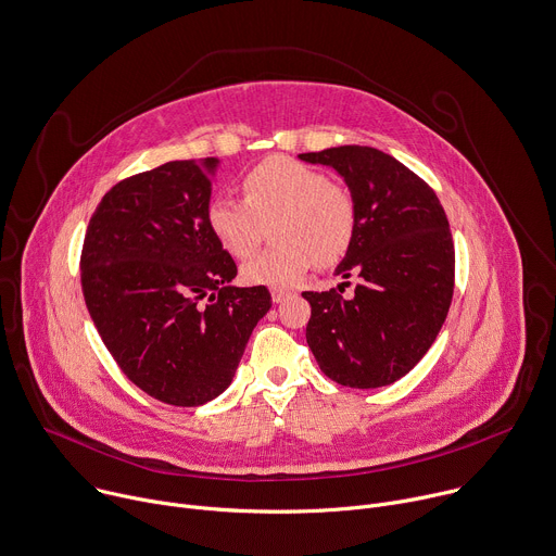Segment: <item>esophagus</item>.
<instances>
[{"label":"esophagus","mask_w":556,"mask_h":556,"mask_svg":"<svg viewBox=\"0 0 556 556\" xmlns=\"http://www.w3.org/2000/svg\"><path fill=\"white\" fill-rule=\"evenodd\" d=\"M291 295V291L289 289H278V287H274L271 289V300L278 304V302H282V300H287Z\"/></svg>","instance_id":"1"}]
</instances>
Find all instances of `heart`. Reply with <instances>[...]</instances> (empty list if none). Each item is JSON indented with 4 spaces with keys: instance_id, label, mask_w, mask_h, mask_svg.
<instances>
[{
    "instance_id": "heart-1",
    "label": "heart",
    "mask_w": 556,
    "mask_h": 556,
    "mask_svg": "<svg viewBox=\"0 0 556 556\" xmlns=\"http://www.w3.org/2000/svg\"><path fill=\"white\" fill-rule=\"evenodd\" d=\"M243 199L216 197L205 207V224L235 258H248L267 237L276 239L250 261L243 276L252 285H295L315 263L338 265L357 232V201L342 181L324 170L274 155L241 179Z\"/></svg>"
}]
</instances>
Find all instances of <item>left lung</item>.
<instances>
[{
    "label": "left lung",
    "mask_w": 556,
    "mask_h": 556,
    "mask_svg": "<svg viewBox=\"0 0 556 556\" xmlns=\"http://www.w3.org/2000/svg\"><path fill=\"white\" fill-rule=\"evenodd\" d=\"M300 160L336 168L357 201V232L338 267L359 285L304 291L306 344L319 370L346 388H381L405 377L447 317L456 252L435 192L407 166L372 147H338Z\"/></svg>",
    "instance_id": "8db88e82"
}]
</instances>
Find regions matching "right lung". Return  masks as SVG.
<instances>
[{
	"mask_svg": "<svg viewBox=\"0 0 556 556\" xmlns=\"http://www.w3.org/2000/svg\"><path fill=\"white\" fill-rule=\"evenodd\" d=\"M216 160H177L118 181L100 199L80 252V287L98 336L149 396L194 407L224 392L267 287H232L235 258L207 224Z\"/></svg>",
	"mask_w": 556,
	"mask_h": 556,
	"instance_id": "right-lung-1",
	"label": "right lung"
}]
</instances>
